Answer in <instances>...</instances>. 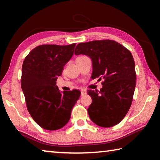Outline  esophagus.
<instances>
[{"mask_svg": "<svg viewBox=\"0 0 160 160\" xmlns=\"http://www.w3.org/2000/svg\"><path fill=\"white\" fill-rule=\"evenodd\" d=\"M87 94V92L85 90H81V96L85 95V94Z\"/></svg>", "mask_w": 160, "mask_h": 160, "instance_id": "34e87169", "label": "esophagus"}]
</instances>
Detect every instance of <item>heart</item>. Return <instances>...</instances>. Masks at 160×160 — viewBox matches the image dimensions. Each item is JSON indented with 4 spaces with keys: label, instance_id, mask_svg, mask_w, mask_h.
I'll return each mask as SVG.
<instances>
[{
    "label": "heart",
    "instance_id": "obj_1",
    "mask_svg": "<svg viewBox=\"0 0 160 160\" xmlns=\"http://www.w3.org/2000/svg\"><path fill=\"white\" fill-rule=\"evenodd\" d=\"M81 57H82V56H81ZM78 58H80V57H78Z\"/></svg>",
    "mask_w": 160,
    "mask_h": 160
}]
</instances>
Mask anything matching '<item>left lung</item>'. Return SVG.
Segmentation results:
<instances>
[{
    "label": "left lung",
    "mask_w": 160,
    "mask_h": 160,
    "mask_svg": "<svg viewBox=\"0 0 160 160\" xmlns=\"http://www.w3.org/2000/svg\"><path fill=\"white\" fill-rule=\"evenodd\" d=\"M75 55L89 56L92 78L104 79L100 91L88 90L92 102L88 114L97 126L109 128L120 123L131 106L135 88V62L128 49L113 40L80 43Z\"/></svg>",
    "instance_id": "8db88e82"
}]
</instances>
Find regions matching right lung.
<instances>
[{"instance_id": "right-lung-1", "label": "right lung", "mask_w": 160, "mask_h": 160, "mask_svg": "<svg viewBox=\"0 0 160 160\" xmlns=\"http://www.w3.org/2000/svg\"><path fill=\"white\" fill-rule=\"evenodd\" d=\"M75 44H46L32 49L24 60L21 88L27 108L42 128L56 131L68 122L80 92L59 91L56 85L63 67L73 55Z\"/></svg>"}]
</instances>
